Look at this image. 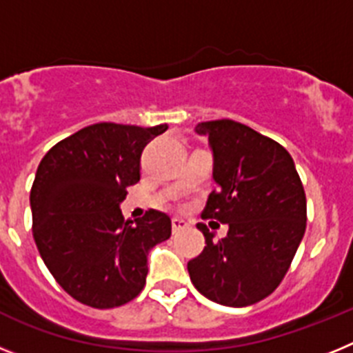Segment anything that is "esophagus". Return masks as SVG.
Segmentation results:
<instances>
[{"label": "esophagus", "instance_id": "1", "mask_svg": "<svg viewBox=\"0 0 353 353\" xmlns=\"http://www.w3.org/2000/svg\"><path fill=\"white\" fill-rule=\"evenodd\" d=\"M171 226H173V233H179L182 232V230H185L187 223L183 219H180V217H174V219L171 221Z\"/></svg>", "mask_w": 353, "mask_h": 353}]
</instances>
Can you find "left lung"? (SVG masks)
Wrapping results in <instances>:
<instances>
[{"label":"left lung","mask_w":353,"mask_h":353,"mask_svg":"<svg viewBox=\"0 0 353 353\" xmlns=\"http://www.w3.org/2000/svg\"><path fill=\"white\" fill-rule=\"evenodd\" d=\"M196 132L208 138L219 185L201 215L226 224L228 235L217 240L199 223L207 245L187 270L196 290L217 304H256L283 281L304 236L301 176L286 148L244 123L201 121Z\"/></svg>","instance_id":"1"}]
</instances>
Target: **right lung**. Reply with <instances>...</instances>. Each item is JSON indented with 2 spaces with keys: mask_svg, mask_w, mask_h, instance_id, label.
Segmentation results:
<instances>
[{
  "mask_svg": "<svg viewBox=\"0 0 353 353\" xmlns=\"http://www.w3.org/2000/svg\"><path fill=\"white\" fill-rule=\"evenodd\" d=\"M168 125L93 123L56 143L31 187L33 239L65 292L97 310L141 293L148 252L171 236V219L148 210L125 221L120 203L139 182L141 154Z\"/></svg>",
  "mask_w": 353,
  "mask_h": 353,
  "instance_id": "right-lung-1",
  "label": "right lung"
}]
</instances>
